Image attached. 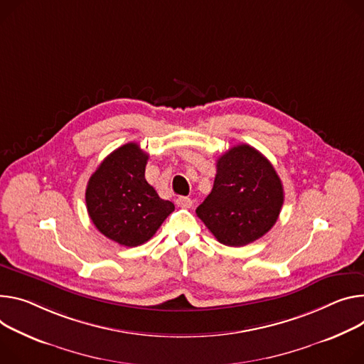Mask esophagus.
<instances>
[{"label":"esophagus","mask_w":364,"mask_h":364,"mask_svg":"<svg viewBox=\"0 0 364 364\" xmlns=\"http://www.w3.org/2000/svg\"><path fill=\"white\" fill-rule=\"evenodd\" d=\"M176 203H177V206H178V208L188 209V208H191L193 200L190 199V197H184V196H181V197H178V199L176 200Z\"/></svg>","instance_id":"34e87169"}]
</instances>
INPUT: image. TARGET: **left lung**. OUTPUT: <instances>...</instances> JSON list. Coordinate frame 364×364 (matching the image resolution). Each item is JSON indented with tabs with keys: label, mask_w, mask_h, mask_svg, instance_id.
<instances>
[{
	"label": "left lung",
	"mask_w": 364,
	"mask_h": 364,
	"mask_svg": "<svg viewBox=\"0 0 364 364\" xmlns=\"http://www.w3.org/2000/svg\"><path fill=\"white\" fill-rule=\"evenodd\" d=\"M283 202V184L270 161L242 144L218 159L213 188L196 213L220 244L242 247L269 232Z\"/></svg>",
	"instance_id": "1"
}]
</instances>
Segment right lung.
<instances>
[{"mask_svg":"<svg viewBox=\"0 0 364 364\" xmlns=\"http://www.w3.org/2000/svg\"><path fill=\"white\" fill-rule=\"evenodd\" d=\"M148 158L138 144H126L105 158L87 184L85 203L92 223L124 247L151 240L174 210L145 180Z\"/></svg>","mask_w":364,"mask_h":364,"instance_id":"1","label":"right lung"}]
</instances>
